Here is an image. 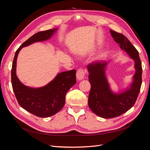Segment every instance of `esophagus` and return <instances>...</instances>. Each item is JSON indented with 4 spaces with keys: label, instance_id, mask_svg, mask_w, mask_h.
<instances>
[{
    "label": "esophagus",
    "instance_id": "obj_1",
    "mask_svg": "<svg viewBox=\"0 0 150 150\" xmlns=\"http://www.w3.org/2000/svg\"><path fill=\"white\" fill-rule=\"evenodd\" d=\"M76 79H77L79 80H82L84 79L85 76V71L82 68H80L79 70H77L76 71Z\"/></svg>",
    "mask_w": 150,
    "mask_h": 150
}]
</instances>
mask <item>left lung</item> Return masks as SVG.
Here are the masks:
<instances>
[{
  "label": "left lung",
  "mask_w": 150,
  "mask_h": 150,
  "mask_svg": "<svg viewBox=\"0 0 150 150\" xmlns=\"http://www.w3.org/2000/svg\"><path fill=\"white\" fill-rule=\"evenodd\" d=\"M110 33L121 50L134 60L136 72L129 86L116 93L111 90L105 75L109 62H96L87 66L88 81L91 84L88 106L94 114L105 119L119 116L130 109L138 98L142 83V66L138 51L125 36L112 30Z\"/></svg>",
  "instance_id": "1"
}]
</instances>
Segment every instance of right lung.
<instances>
[{"label":"right lung","mask_w":150,"mask_h":150,"mask_svg":"<svg viewBox=\"0 0 150 150\" xmlns=\"http://www.w3.org/2000/svg\"><path fill=\"white\" fill-rule=\"evenodd\" d=\"M58 28L40 31L34 35L17 50L12 63L11 82L19 104L25 110L38 117L52 116L61 110L65 103V96L69 89L76 83V70L59 73L48 84L39 88L25 86L16 75L17 58L20 50L35 42L49 40Z\"/></svg>","instance_id":"obj_1"}]
</instances>
